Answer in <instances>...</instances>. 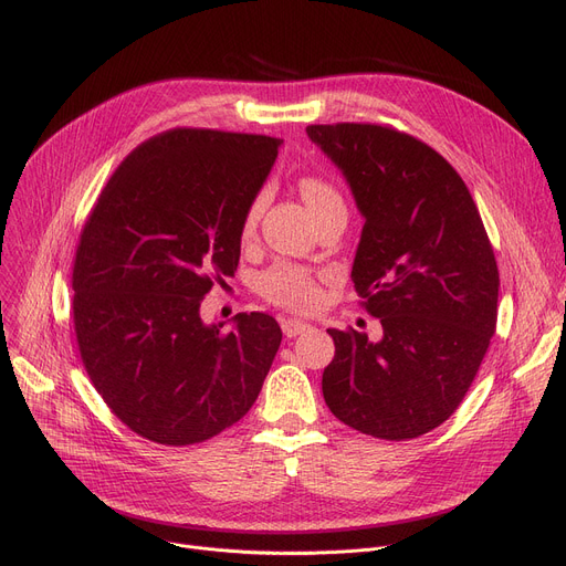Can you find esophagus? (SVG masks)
Instances as JSON below:
<instances>
[{
  "mask_svg": "<svg viewBox=\"0 0 566 566\" xmlns=\"http://www.w3.org/2000/svg\"><path fill=\"white\" fill-rule=\"evenodd\" d=\"M310 331V323H305V321H298V318H284L282 321V333L291 339V337H298V335H303V333H307Z\"/></svg>",
  "mask_w": 566,
  "mask_h": 566,
  "instance_id": "34e87169",
  "label": "esophagus"
}]
</instances>
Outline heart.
Masks as SVG:
<instances>
[{
  "instance_id": "b5f03b06",
  "label": "heart",
  "mask_w": 566,
  "mask_h": 566,
  "mask_svg": "<svg viewBox=\"0 0 566 566\" xmlns=\"http://www.w3.org/2000/svg\"><path fill=\"white\" fill-rule=\"evenodd\" d=\"M301 195L310 208V213L316 218L325 211H335V208H344V201L339 192L335 190L333 184L325 181V178L318 176H305L301 181ZM265 190H261L248 206L245 218H243V229L250 233L261 213L265 208ZM261 291L268 301H273L282 307L289 310H310L318 301V286L312 273H307L305 268H295L289 263H280L271 268L261 280Z\"/></svg>"
}]
</instances>
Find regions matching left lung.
I'll use <instances>...</instances> for the list:
<instances>
[{
  "label": "left lung",
  "mask_w": 566,
  "mask_h": 566,
  "mask_svg": "<svg viewBox=\"0 0 566 566\" xmlns=\"http://www.w3.org/2000/svg\"><path fill=\"white\" fill-rule=\"evenodd\" d=\"M365 220L355 293L382 337L328 331L323 399L382 440L440 427L478 376L497 318V265L463 178L431 146L371 124L310 126Z\"/></svg>",
  "instance_id": "1"
}]
</instances>
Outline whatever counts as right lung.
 <instances>
[{
	"label": "right lung",
	"instance_id": "1",
	"mask_svg": "<svg viewBox=\"0 0 566 566\" xmlns=\"http://www.w3.org/2000/svg\"><path fill=\"white\" fill-rule=\"evenodd\" d=\"M282 139L176 128L122 163L73 268L84 369L112 412L160 444L203 442L256 401L282 331L273 316L203 323L213 277L241 259L243 218Z\"/></svg>",
	"mask_w": 566,
	"mask_h": 566
}]
</instances>
